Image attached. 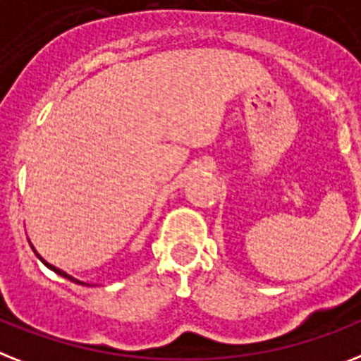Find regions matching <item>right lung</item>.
Returning a JSON list of instances; mask_svg holds the SVG:
<instances>
[{
    "mask_svg": "<svg viewBox=\"0 0 361 361\" xmlns=\"http://www.w3.org/2000/svg\"><path fill=\"white\" fill-rule=\"evenodd\" d=\"M33 252H35V254H37V257H38V259H40V262H42V263H44V265L48 267L49 271H54V272H57L59 276H63V278H66V280H70V282H74V283H79V286H89V283H85V282H81V280H78V278H74V276H70L68 272H64V271H63V269H57V267H54V265H51V263H48V262H46V259H44V257H42V256H40V254H38V252H37V250H35V247H33Z\"/></svg>",
    "mask_w": 361,
    "mask_h": 361,
    "instance_id": "right-lung-1",
    "label": "right lung"
}]
</instances>
